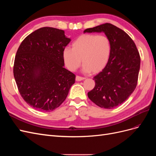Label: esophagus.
I'll list each match as a JSON object with an SVG mask.
<instances>
[{"label": "esophagus", "instance_id": "esophagus-1", "mask_svg": "<svg viewBox=\"0 0 156 156\" xmlns=\"http://www.w3.org/2000/svg\"><path fill=\"white\" fill-rule=\"evenodd\" d=\"M84 77H80V76H78V75H77L76 77H75V80H76V81H82V80H84Z\"/></svg>", "mask_w": 156, "mask_h": 156}]
</instances>
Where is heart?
I'll use <instances>...</instances> for the list:
<instances>
[{"label":"heart","instance_id":"b5f03b06","mask_svg":"<svg viewBox=\"0 0 156 156\" xmlns=\"http://www.w3.org/2000/svg\"><path fill=\"white\" fill-rule=\"evenodd\" d=\"M72 46V48H66L62 52L66 66L72 72L80 67L82 60L84 72L98 73L104 69L110 58L111 41L105 35L83 34Z\"/></svg>","mask_w":156,"mask_h":156}]
</instances>
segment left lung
I'll return each instance as SVG.
<instances>
[{
	"label": "left lung",
	"instance_id": "left-lung-1",
	"mask_svg": "<svg viewBox=\"0 0 156 156\" xmlns=\"http://www.w3.org/2000/svg\"><path fill=\"white\" fill-rule=\"evenodd\" d=\"M94 32H103L109 38L111 53L106 66L94 77L95 87L88 92V97L98 106L110 109L122 104L135 90L140 55L130 36L111 23L84 30V33Z\"/></svg>",
	"mask_w": 156,
	"mask_h": 156
}]
</instances>
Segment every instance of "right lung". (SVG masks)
Returning a JSON list of instances; mask_svg holds the SVG:
<instances>
[{"label":"right lung","mask_w":156,"mask_h":156,"mask_svg":"<svg viewBox=\"0 0 156 156\" xmlns=\"http://www.w3.org/2000/svg\"><path fill=\"white\" fill-rule=\"evenodd\" d=\"M71 40L63 30L42 27L21 42L13 75L21 97L38 111L50 112L66 98L75 75L64 68L62 52Z\"/></svg>","instance_id":"obj_1"}]
</instances>
